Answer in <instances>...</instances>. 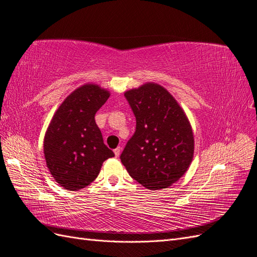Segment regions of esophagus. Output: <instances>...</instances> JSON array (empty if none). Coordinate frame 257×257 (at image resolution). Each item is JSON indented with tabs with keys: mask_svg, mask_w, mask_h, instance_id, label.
<instances>
[{
	"mask_svg": "<svg viewBox=\"0 0 257 257\" xmlns=\"http://www.w3.org/2000/svg\"><path fill=\"white\" fill-rule=\"evenodd\" d=\"M114 155H115V157H118V156H120V153H121V147H117V148H115L114 150Z\"/></svg>",
	"mask_w": 257,
	"mask_h": 257,
	"instance_id": "obj_1",
	"label": "esophagus"
}]
</instances>
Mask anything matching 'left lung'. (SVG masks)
<instances>
[{"label": "left lung", "mask_w": 257, "mask_h": 257, "mask_svg": "<svg viewBox=\"0 0 257 257\" xmlns=\"http://www.w3.org/2000/svg\"><path fill=\"white\" fill-rule=\"evenodd\" d=\"M136 130L120 158L130 176L149 190L165 189L183 176L194 155L189 118L164 87L146 83L124 93Z\"/></svg>", "instance_id": "8db88e82"}]
</instances>
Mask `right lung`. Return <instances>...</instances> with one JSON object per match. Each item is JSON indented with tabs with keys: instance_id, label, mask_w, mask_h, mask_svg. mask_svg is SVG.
Masks as SVG:
<instances>
[{
	"instance_id": "add662e5",
	"label": "right lung",
	"mask_w": 257,
	"mask_h": 257,
	"mask_svg": "<svg viewBox=\"0 0 257 257\" xmlns=\"http://www.w3.org/2000/svg\"><path fill=\"white\" fill-rule=\"evenodd\" d=\"M110 92L86 84L67 96L56 110L43 141L47 167L54 180L68 191L89 185L104 160L114 154L104 145L95 114Z\"/></svg>"
}]
</instances>
